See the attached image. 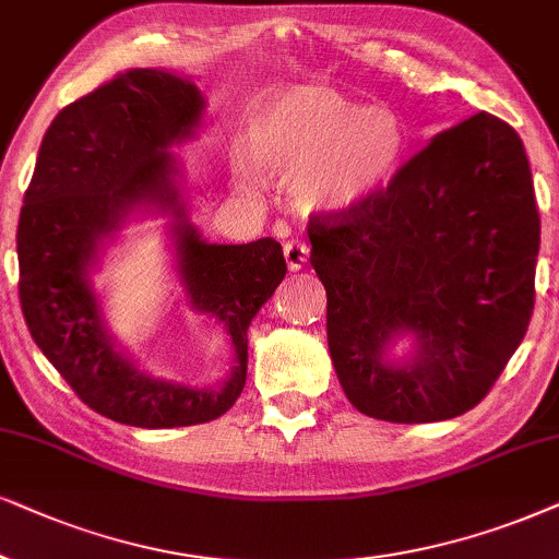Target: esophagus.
I'll list each match as a JSON object with an SVG mask.
<instances>
[{
    "mask_svg": "<svg viewBox=\"0 0 559 559\" xmlns=\"http://www.w3.org/2000/svg\"><path fill=\"white\" fill-rule=\"evenodd\" d=\"M284 258H286L288 271H301V267L307 265V260H309V245L301 242V240L286 242L284 245Z\"/></svg>",
    "mask_w": 559,
    "mask_h": 559,
    "instance_id": "34e87169",
    "label": "esophagus"
}]
</instances>
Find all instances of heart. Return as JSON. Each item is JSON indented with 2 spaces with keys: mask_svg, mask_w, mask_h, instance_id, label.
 Listing matches in <instances>:
<instances>
[{
  "mask_svg": "<svg viewBox=\"0 0 559 559\" xmlns=\"http://www.w3.org/2000/svg\"><path fill=\"white\" fill-rule=\"evenodd\" d=\"M406 153L404 122L383 107H360L326 86H288L252 111L242 191L255 193L260 176L288 183L304 212H349L383 191Z\"/></svg>",
  "mask_w": 559,
  "mask_h": 559,
  "instance_id": "heart-1",
  "label": "heart"
}]
</instances>
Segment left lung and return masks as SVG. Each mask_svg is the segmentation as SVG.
<instances>
[{
  "instance_id": "obj_1",
  "label": "left lung",
  "mask_w": 559,
  "mask_h": 559,
  "mask_svg": "<svg viewBox=\"0 0 559 559\" xmlns=\"http://www.w3.org/2000/svg\"><path fill=\"white\" fill-rule=\"evenodd\" d=\"M326 340L357 412L444 421L478 406L534 311L539 212L524 143L488 111L444 130L357 210L309 217ZM401 331L408 367L384 360Z\"/></svg>"
}]
</instances>
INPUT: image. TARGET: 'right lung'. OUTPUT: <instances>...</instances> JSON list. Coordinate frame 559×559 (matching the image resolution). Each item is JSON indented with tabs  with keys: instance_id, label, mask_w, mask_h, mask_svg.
Instances as JSON below:
<instances>
[{
	"instance_id": "right-lung-1",
	"label": "right lung",
	"mask_w": 559,
	"mask_h": 559,
	"mask_svg": "<svg viewBox=\"0 0 559 559\" xmlns=\"http://www.w3.org/2000/svg\"><path fill=\"white\" fill-rule=\"evenodd\" d=\"M202 109L189 79L155 69L117 73L58 111L20 212V304L35 345L88 408L130 427H191L233 408L248 378V326L286 275L284 250L271 237L212 245L186 222L166 147L191 135ZM140 203L175 212L192 306L225 321L234 337L238 366L222 390L143 374L100 326L87 271L103 237Z\"/></svg>"
}]
</instances>
